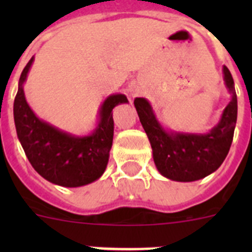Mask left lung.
<instances>
[{
  "label": "left lung",
  "instance_id": "1",
  "mask_svg": "<svg viewBox=\"0 0 252 252\" xmlns=\"http://www.w3.org/2000/svg\"><path fill=\"white\" fill-rule=\"evenodd\" d=\"M223 74L232 99L224 108L220 124L207 135L168 133L157 121L145 98L133 101L153 148L155 165L164 177L178 182H194L217 170L226 159L237 120V97L227 66H223Z\"/></svg>",
  "mask_w": 252,
  "mask_h": 252
}]
</instances>
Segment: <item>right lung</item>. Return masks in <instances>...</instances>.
<instances>
[{"mask_svg":"<svg viewBox=\"0 0 252 252\" xmlns=\"http://www.w3.org/2000/svg\"><path fill=\"white\" fill-rule=\"evenodd\" d=\"M32 58L22 70L13 102L16 132L32 168L43 178L62 187L90 184L103 174L113 140L112 110L126 103L124 94L110 95L101 107V121L91 136L74 137L40 121L29 107L22 84Z\"/></svg>","mask_w":252,"mask_h":252,"instance_id":"right-lung-1","label":"right lung"}]
</instances>
